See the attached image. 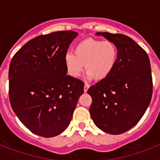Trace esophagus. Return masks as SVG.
I'll return each mask as SVG.
<instances>
[{
	"instance_id": "34e87169",
	"label": "esophagus",
	"mask_w": 160,
	"mask_h": 160,
	"mask_svg": "<svg viewBox=\"0 0 160 160\" xmlns=\"http://www.w3.org/2000/svg\"><path fill=\"white\" fill-rule=\"evenodd\" d=\"M89 88H90V85H87V84H85V86H84V92H87V90H89Z\"/></svg>"
}]
</instances>
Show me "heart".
Returning a JSON list of instances; mask_svg holds the SVG:
<instances>
[{
  "label": "heart",
  "instance_id": "b5f03b06",
  "mask_svg": "<svg viewBox=\"0 0 160 160\" xmlns=\"http://www.w3.org/2000/svg\"><path fill=\"white\" fill-rule=\"evenodd\" d=\"M118 50L113 42L88 38L75 46V53L65 55V65L68 74L77 78L84 69L88 79L103 81L109 77L118 61Z\"/></svg>",
  "mask_w": 160,
  "mask_h": 160
}]
</instances>
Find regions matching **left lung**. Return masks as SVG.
<instances>
[{
  "mask_svg": "<svg viewBox=\"0 0 160 160\" xmlns=\"http://www.w3.org/2000/svg\"><path fill=\"white\" fill-rule=\"evenodd\" d=\"M116 46L118 61L109 78L89 88L90 113L96 126L119 134L137 124L150 104L153 92L149 56L135 41L123 34L97 32Z\"/></svg>",
  "mask_w": 160,
  "mask_h": 160,
  "instance_id": "obj_1",
  "label": "left lung"
}]
</instances>
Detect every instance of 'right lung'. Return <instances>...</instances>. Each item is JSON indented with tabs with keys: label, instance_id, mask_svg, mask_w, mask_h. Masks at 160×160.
Masks as SVG:
<instances>
[{
	"label": "right lung",
	"instance_id": "right-lung-1",
	"mask_svg": "<svg viewBox=\"0 0 160 160\" xmlns=\"http://www.w3.org/2000/svg\"><path fill=\"white\" fill-rule=\"evenodd\" d=\"M77 32L39 36L14 55L9 68L11 108L32 133L51 138L65 131L72 119L84 83L67 75L65 55Z\"/></svg>",
	"mask_w": 160,
	"mask_h": 160
}]
</instances>
